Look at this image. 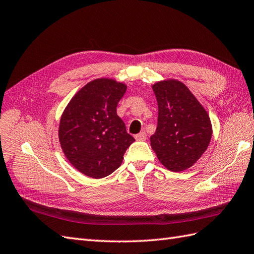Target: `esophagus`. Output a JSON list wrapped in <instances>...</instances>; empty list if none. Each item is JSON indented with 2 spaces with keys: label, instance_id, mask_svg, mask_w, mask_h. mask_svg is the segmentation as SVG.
Wrapping results in <instances>:
<instances>
[{
  "label": "esophagus",
  "instance_id": "34e87169",
  "mask_svg": "<svg viewBox=\"0 0 254 254\" xmlns=\"http://www.w3.org/2000/svg\"><path fill=\"white\" fill-rule=\"evenodd\" d=\"M146 137H147L146 132H140V133L135 135V139H137V140H145Z\"/></svg>",
  "mask_w": 254,
  "mask_h": 254
}]
</instances>
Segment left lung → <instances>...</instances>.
Segmentation results:
<instances>
[{"instance_id":"obj_1","label":"left lung","mask_w":254,"mask_h":254,"mask_svg":"<svg viewBox=\"0 0 254 254\" xmlns=\"http://www.w3.org/2000/svg\"><path fill=\"white\" fill-rule=\"evenodd\" d=\"M158 103V126L151 148L164 167L183 172L207 150L212 137L210 117L183 82L175 79L151 85Z\"/></svg>"}]
</instances>
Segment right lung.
Listing matches in <instances>:
<instances>
[{"instance_id":"1","label":"right lung","mask_w":254,"mask_h":254,"mask_svg":"<svg viewBox=\"0 0 254 254\" xmlns=\"http://www.w3.org/2000/svg\"><path fill=\"white\" fill-rule=\"evenodd\" d=\"M127 85L109 78L88 82L75 93L61 117L58 138L64 155L82 174L108 176L121 166L135 140L117 115Z\"/></svg>"}]
</instances>
